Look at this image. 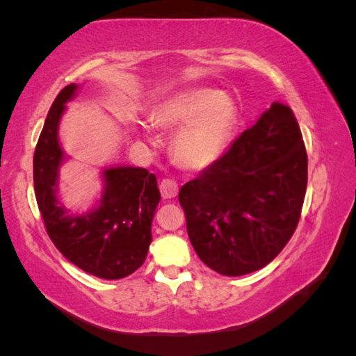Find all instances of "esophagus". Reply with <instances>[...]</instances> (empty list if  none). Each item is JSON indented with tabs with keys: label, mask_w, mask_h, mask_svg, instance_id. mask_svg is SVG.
<instances>
[{
	"label": "esophagus",
	"mask_w": 356,
	"mask_h": 356,
	"mask_svg": "<svg viewBox=\"0 0 356 356\" xmlns=\"http://www.w3.org/2000/svg\"><path fill=\"white\" fill-rule=\"evenodd\" d=\"M160 191H161V196H163V200H172V197H176L177 191H179V186L176 184V180H172V179L161 180Z\"/></svg>",
	"instance_id": "1"
}]
</instances>
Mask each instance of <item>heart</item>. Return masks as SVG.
Returning a JSON list of instances; mask_svg holds the SVG:
<instances>
[{"mask_svg": "<svg viewBox=\"0 0 356 356\" xmlns=\"http://www.w3.org/2000/svg\"><path fill=\"white\" fill-rule=\"evenodd\" d=\"M236 106L213 89H186L160 102L149 114L156 130H179L171 144L172 159L190 171L206 170L220 159L236 125ZM140 136L147 138L140 129Z\"/></svg>", "mask_w": 356, "mask_h": 356, "instance_id": "b5f03b06", "label": "heart"}]
</instances>
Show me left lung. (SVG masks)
Masks as SVG:
<instances>
[{
	"label": "left lung",
	"mask_w": 356,
	"mask_h": 356,
	"mask_svg": "<svg viewBox=\"0 0 356 356\" xmlns=\"http://www.w3.org/2000/svg\"><path fill=\"white\" fill-rule=\"evenodd\" d=\"M306 185L298 122L291 108L273 102L221 159L180 188L193 248L226 276L265 267L293 236Z\"/></svg>",
	"instance_id": "left-lung-1"
}]
</instances>
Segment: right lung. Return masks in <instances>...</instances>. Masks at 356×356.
<instances>
[{
  "instance_id": "obj_1",
  "label": "right lung",
  "mask_w": 356,
  "mask_h": 356,
  "mask_svg": "<svg viewBox=\"0 0 356 356\" xmlns=\"http://www.w3.org/2000/svg\"><path fill=\"white\" fill-rule=\"evenodd\" d=\"M76 89L74 83L65 86L47 114L33 160L35 200L48 237L67 261L99 278L120 280L146 261L160 191L156 177L144 168H108L99 206L84 215L67 213L56 197L64 160L58 125Z\"/></svg>"
}]
</instances>
